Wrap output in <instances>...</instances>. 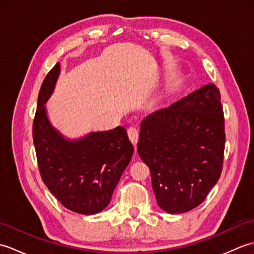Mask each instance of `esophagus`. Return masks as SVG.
Returning a JSON list of instances; mask_svg holds the SVG:
<instances>
[{
  "label": "esophagus",
  "instance_id": "obj_1",
  "mask_svg": "<svg viewBox=\"0 0 254 254\" xmlns=\"http://www.w3.org/2000/svg\"><path fill=\"white\" fill-rule=\"evenodd\" d=\"M127 135L130 141L132 142L133 145H136L137 141H138V131L136 130L135 127H128L127 130Z\"/></svg>",
  "mask_w": 254,
  "mask_h": 254
}]
</instances>
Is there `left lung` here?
Here are the masks:
<instances>
[{"instance_id":"1","label":"left lung","mask_w":254,"mask_h":254,"mask_svg":"<svg viewBox=\"0 0 254 254\" xmlns=\"http://www.w3.org/2000/svg\"><path fill=\"white\" fill-rule=\"evenodd\" d=\"M224 123L219 90L212 83L143 119L137 153L149 167L165 212L195 208L216 185L223 169Z\"/></svg>"}]
</instances>
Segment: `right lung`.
<instances>
[{
    "instance_id": "add662e5",
    "label": "right lung",
    "mask_w": 254,
    "mask_h": 254,
    "mask_svg": "<svg viewBox=\"0 0 254 254\" xmlns=\"http://www.w3.org/2000/svg\"><path fill=\"white\" fill-rule=\"evenodd\" d=\"M60 71V63H57L38 95L32 127L38 166L45 185L64 207L93 215L109 205L134 147L123 127L71 139L52 126L45 105L55 90Z\"/></svg>"
}]
</instances>
